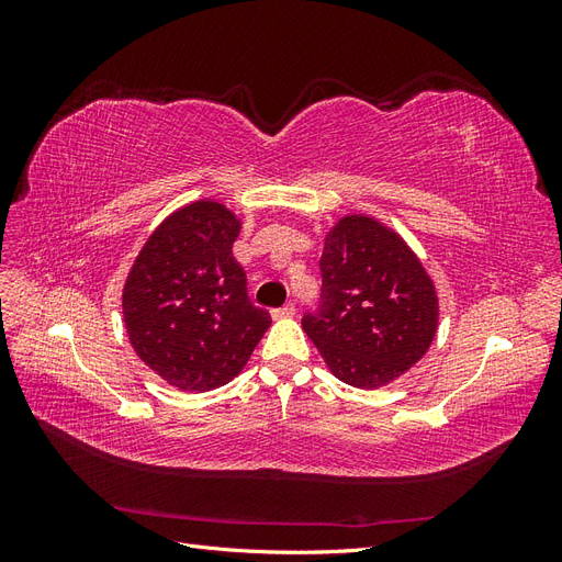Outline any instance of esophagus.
Masks as SVG:
<instances>
[{
  "label": "esophagus",
  "instance_id": "34e87169",
  "mask_svg": "<svg viewBox=\"0 0 562 562\" xmlns=\"http://www.w3.org/2000/svg\"><path fill=\"white\" fill-rule=\"evenodd\" d=\"M271 316H274V318H293L295 307H293V304H285V307H279V310L271 312Z\"/></svg>",
  "mask_w": 562,
  "mask_h": 562
}]
</instances>
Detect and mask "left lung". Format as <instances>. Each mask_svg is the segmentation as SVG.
I'll list each match as a JSON object with an SVG mask.
<instances>
[{
	"label": "left lung",
	"mask_w": 562,
	"mask_h": 562,
	"mask_svg": "<svg viewBox=\"0 0 562 562\" xmlns=\"http://www.w3.org/2000/svg\"><path fill=\"white\" fill-rule=\"evenodd\" d=\"M318 314L302 328L337 380L382 389L403 378L438 333V293L403 236L368 213L326 232Z\"/></svg>",
	"instance_id": "1"
}]
</instances>
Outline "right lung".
<instances>
[{
    "label": "right lung",
    "instance_id": "add662e5",
    "mask_svg": "<svg viewBox=\"0 0 562 562\" xmlns=\"http://www.w3.org/2000/svg\"><path fill=\"white\" fill-rule=\"evenodd\" d=\"M244 220L217 199L184 203L147 236L128 269L122 312L138 359L180 391L234 380L271 326L246 293L232 246Z\"/></svg>",
    "mask_w": 562,
    "mask_h": 562
}]
</instances>
